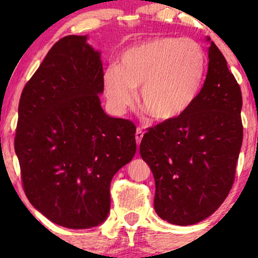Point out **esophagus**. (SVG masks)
I'll list each match as a JSON object with an SVG mask.
<instances>
[{
    "instance_id": "esophagus-1",
    "label": "esophagus",
    "mask_w": 258,
    "mask_h": 258,
    "mask_svg": "<svg viewBox=\"0 0 258 258\" xmlns=\"http://www.w3.org/2000/svg\"><path fill=\"white\" fill-rule=\"evenodd\" d=\"M142 138H143V131H142L141 127H138L137 131H136V141H137L138 146H139V144H141Z\"/></svg>"
}]
</instances>
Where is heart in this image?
Instances as JSON below:
<instances>
[{"label":"heart","instance_id":"1","mask_svg":"<svg viewBox=\"0 0 258 258\" xmlns=\"http://www.w3.org/2000/svg\"><path fill=\"white\" fill-rule=\"evenodd\" d=\"M206 70V54L191 38L156 37L121 53L120 63L103 74L109 104L123 112L136 100L154 120L170 122L186 114L197 102Z\"/></svg>","mask_w":258,"mask_h":258}]
</instances>
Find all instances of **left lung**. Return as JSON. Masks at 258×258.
I'll list each match as a JSON object with an SVG mask.
<instances>
[{"mask_svg":"<svg viewBox=\"0 0 258 258\" xmlns=\"http://www.w3.org/2000/svg\"><path fill=\"white\" fill-rule=\"evenodd\" d=\"M241 106L240 86L211 42L197 102L179 119L148 128L139 146L155 179L154 209L160 218L195 224L226 200L242 143Z\"/></svg>","mask_w":258,"mask_h":258,"instance_id":"left-lung-1","label":"left lung"}]
</instances>
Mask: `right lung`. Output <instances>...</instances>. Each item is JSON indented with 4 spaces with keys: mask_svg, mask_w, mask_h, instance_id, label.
Returning <instances> with one entry per match:
<instances>
[{
    "mask_svg": "<svg viewBox=\"0 0 258 258\" xmlns=\"http://www.w3.org/2000/svg\"><path fill=\"white\" fill-rule=\"evenodd\" d=\"M87 36L53 44L22 92L14 149L31 205L53 223L96 227L114 174L136 154V126L100 106L103 64Z\"/></svg>",
    "mask_w": 258,
    "mask_h": 258,
    "instance_id": "1",
    "label": "right lung"
}]
</instances>
